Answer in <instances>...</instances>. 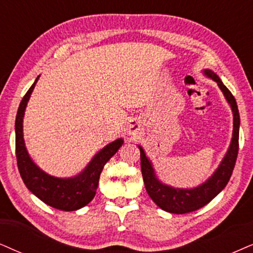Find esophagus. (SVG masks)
Instances as JSON below:
<instances>
[{
    "mask_svg": "<svg viewBox=\"0 0 253 253\" xmlns=\"http://www.w3.org/2000/svg\"><path fill=\"white\" fill-rule=\"evenodd\" d=\"M137 130H139V125H136V124H130V125H129L128 132H129L130 134L136 133Z\"/></svg>",
    "mask_w": 253,
    "mask_h": 253,
    "instance_id": "34e87169",
    "label": "esophagus"
}]
</instances>
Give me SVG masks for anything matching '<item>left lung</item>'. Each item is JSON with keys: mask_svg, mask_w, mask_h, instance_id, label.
I'll list each match as a JSON object with an SVG mask.
<instances>
[{"mask_svg": "<svg viewBox=\"0 0 253 253\" xmlns=\"http://www.w3.org/2000/svg\"><path fill=\"white\" fill-rule=\"evenodd\" d=\"M204 72L218 84L225 95L226 100L231 105L233 112V135L231 145H230L225 158L223 159L222 164L219 165L215 174L206 183L195 188V189H174V188L162 184L155 177L154 170H153L149 160L146 158L143 149L139 146L140 156H141L142 178L145 182L147 193L162 210L171 213H180V215L188 213L201 209L209 203L228 184L232 175L233 168H235L236 160H237L239 148V123L241 121H239V112L236 99L216 73L210 71V70H206Z\"/></svg>", "mask_w": 253, "mask_h": 253, "instance_id": "obj_1", "label": "left lung"}]
</instances>
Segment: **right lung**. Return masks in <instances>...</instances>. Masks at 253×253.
Wrapping results in <instances>:
<instances>
[{
  "mask_svg": "<svg viewBox=\"0 0 253 253\" xmlns=\"http://www.w3.org/2000/svg\"><path fill=\"white\" fill-rule=\"evenodd\" d=\"M38 79V78H37ZM37 79L22 99L16 116V160L22 180L34 195L47 206L64 211H73L85 207L93 200L104 166L123 145L118 139L107 145L94 156L85 170L73 178H57L42 171L29 158L23 140V116Z\"/></svg>",
  "mask_w": 253,
  "mask_h": 253,
  "instance_id": "right-lung-1",
  "label": "right lung"
}]
</instances>
